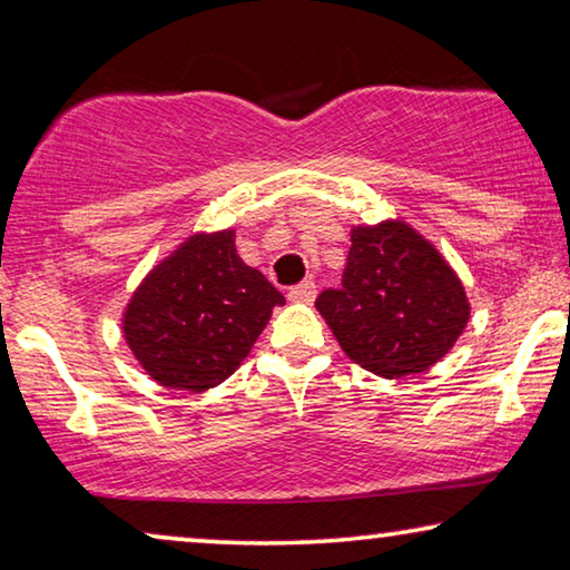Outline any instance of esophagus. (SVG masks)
Returning <instances> with one entry per match:
<instances>
[{
    "instance_id": "1",
    "label": "esophagus",
    "mask_w": 570,
    "mask_h": 570,
    "mask_svg": "<svg viewBox=\"0 0 570 570\" xmlns=\"http://www.w3.org/2000/svg\"><path fill=\"white\" fill-rule=\"evenodd\" d=\"M314 296H316V284L314 282H304V284H298L294 288H288V298H292V302H296V304H312Z\"/></svg>"
}]
</instances>
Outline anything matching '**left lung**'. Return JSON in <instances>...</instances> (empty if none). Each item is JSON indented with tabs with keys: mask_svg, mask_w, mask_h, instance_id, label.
I'll list each match as a JSON object with an SVG mask.
<instances>
[{
	"mask_svg": "<svg viewBox=\"0 0 570 570\" xmlns=\"http://www.w3.org/2000/svg\"><path fill=\"white\" fill-rule=\"evenodd\" d=\"M316 308L346 356L387 380L430 370L470 316L455 272L400 220L354 228L342 286L324 288Z\"/></svg>",
	"mask_w": 570,
	"mask_h": 570,
	"instance_id": "left-lung-1",
	"label": "left lung"
}]
</instances>
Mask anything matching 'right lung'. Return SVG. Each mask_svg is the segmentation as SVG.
<instances>
[{
  "instance_id": "add662e5",
  "label": "right lung",
  "mask_w": 570,
  "mask_h": 570,
  "mask_svg": "<svg viewBox=\"0 0 570 570\" xmlns=\"http://www.w3.org/2000/svg\"><path fill=\"white\" fill-rule=\"evenodd\" d=\"M284 296L240 262L234 230L193 236L130 298L125 340L153 380L204 392L238 370Z\"/></svg>"
}]
</instances>
